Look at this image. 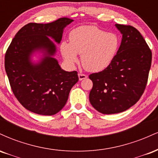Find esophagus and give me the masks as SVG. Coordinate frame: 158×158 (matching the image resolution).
Returning a JSON list of instances; mask_svg holds the SVG:
<instances>
[{"label":"esophagus","instance_id":"obj_1","mask_svg":"<svg viewBox=\"0 0 158 158\" xmlns=\"http://www.w3.org/2000/svg\"><path fill=\"white\" fill-rule=\"evenodd\" d=\"M78 76H79V79L80 81L83 80V79H85L87 77H88L86 75H85V74L81 73H79V74H78Z\"/></svg>","mask_w":158,"mask_h":158}]
</instances>
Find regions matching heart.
Listing matches in <instances>:
<instances>
[{
    "mask_svg": "<svg viewBox=\"0 0 158 158\" xmlns=\"http://www.w3.org/2000/svg\"><path fill=\"white\" fill-rule=\"evenodd\" d=\"M69 39L70 43L63 41L60 45L65 61L73 64L77 62V54H80L83 68L90 72L106 69L113 61L119 46V39L115 33L90 25L74 29Z\"/></svg>",
    "mask_w": 158,
    "mask_h": 158,
    "instance_id": "obj_1",
    "label": "heart"
}]
</instances>
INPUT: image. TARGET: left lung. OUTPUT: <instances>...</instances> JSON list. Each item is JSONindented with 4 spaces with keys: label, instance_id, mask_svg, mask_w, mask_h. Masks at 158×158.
I'll return each instance as SVG.
<instances>
[{
    "label": "left lung",
    "instance_id": "8db88e82",
    "mask_svg": "<svg viewBox=\"0 0 158 158\" xmlns=\"http://www.w3.org/2000/svg\"><path fill=\"white\" fill-rule=\"evenodd\" d=\"M123 34L121 44L106 69L91 73L89 94L92 106L104 114L125 111L138 102L146 89L152 53L137 29L117 23Z\"/></svg>",
    "mask_w": 158,
    "mask_h": 158
}]
</instances>
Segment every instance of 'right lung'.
<instances>
[{
    "instance_id": "obj_1",
    "label": "right lung",
    "mask_w": 158,
    "mask_h": 158,
    "mask_svg": "<svg viewBox=\"0 0 158 158\" xmlns=\"http://www.w3.org/2000/svg\"><path fill=\"white\" fill-rule=\"evenodd\" d=\"M73 21L60 18L51 23H29L16 33L5 54L10 87L19 102L27 110L41 115H53L62 109L72 87L79 81L77 71L67 72L56 59V46L48 36L60 43L63 30ZM47 56L39 64L30 61L34 51Z\"/></svg>"
}]
</instances>
